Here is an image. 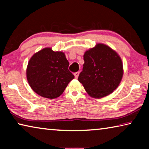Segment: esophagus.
<instances>
[{"mask_svg":"<svg viewBox=\"0 0 149 149\" xmlns=\"http://www.w3.org/2000/svg\"><path fill=\"white\" fill-rule=\"evenodd\" d=\"M79 72H77L74 73V76H75V79H77L78 76H79Z\"/></svg>","mask_w":149,"mask_h":149,"instance_id":"1","label":"esophagus"}]
</instances>
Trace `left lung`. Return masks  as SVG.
I'll return each instance as SVG.
<instances>
[{
	"label": "left lung",
	"mask_w": 149,
	"mask_h": 149,
	"mask_svg": "<svg viewBox=\"0 0 149 149\" xmlns=\"http://www.w3.org/2000/svg\"><path fill=\"white\" fill-rule=\"evenodd\" d=\"M84 59L83 71L78 80L91 97H106L118 87L123 70L122 60L116 52L99 43L87 50Z\"/></svg>",
	"instance_id": "obj_1"
}]
</instances>
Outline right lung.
<instances>
[{"label":"right lung","mask_w":149,"mask_h":149,"mask_svg":"<svg viewBox=\"0 0 149 149\" xmlns=\"http://www.w3.org/2000/svg\"><path fill=\"white\" fill-rule=\"evenodd\" d=\"M68 66L64 52L45 48L30 58L26 70L27 81L37 94L48 99H56L74 78Z\"/></svg>","instance_id":"right-lung-1"}]
</instances>
